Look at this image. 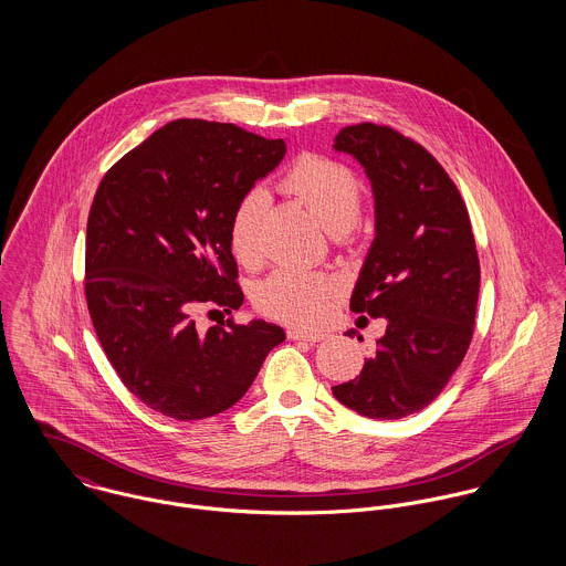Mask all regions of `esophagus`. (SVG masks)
I'll use <instances>...</instances> for the list:
<instances>
[{
  "instance_id": "obj_1",
  "label": "esophagus",
  "mask_w": 566,
  "mask_h": 566,
  "mask_svg": "<svg viewBox=\"0 0 566 566\" xmlns=\"http://www.w3.org/2000/svg\"><path fill=\"white\" fill-rule=\"evenodd\" d=\"M290 339H305V342H323L328 337L326 331H307V328H290L287 331Z\"/></svg>"
}]
</instances>
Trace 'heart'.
I'll use <instances>...</instances> for the list:
<instances>
[{"label": "heart", "mask_w": 566, "mask_h": 566, "mask_svg": "<svg viewBox=\"0 0 566 566\" xmlns=\"http://www.w3.org/2000/svg\"><path fill=\"white\" fill-rule=\"evenodd\" d=\"M281 189L305 202L331 229L335 240H344L361 213V182L357 174L342 163L321 155H303L281 178ZM270 198L261 189H252L235 205L229 220V245L233 256L254 268L263 261L261 224ZM337 294L333 276L283 265L274 270L254 294L256 307L276 321L285 323H316L331 307Z\"/></svg>", "instance_id": "obj_1"}]
</instances>
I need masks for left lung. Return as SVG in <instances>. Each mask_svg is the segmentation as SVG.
Instances as JSON below:
<instances>
[{
  "instance_id": "left-lung-1",
  "label": "left lung",
  "mask_w": 566,
  "mask_h": 566,
  "mask_svg": "<svg viewBox=\"0 0 566 566\" xmlns=\"http://www.w3.org/2000/svg\"><path fill=\"white\" fill-rule=\"evenodd\" d=\"M333 148L364 165L375 193L377 238L350 310L388 326L359 377L331 390L361 416L395 420L431 403L469 350L480 296L475 235L451 176L399 130L346 126Z\"/></svg>"
}]
</instances>
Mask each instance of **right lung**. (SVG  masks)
I'll return each instance as SVG.
<instances>
[{
	"instance_id": "right-lung-1",
	"label": "right lung",
	"mask_w": 566,
	"mask_h": 566,
	"mask_svg": "<svg viewBox=\"0 0 566 566\" xmlns=\"http://www.w3.org/2000/svg\"><path fill=\"white\" fill-rule=\"evenodd\" d=\"M285 157L283 139L235 124L176 119L102 178L86 222L84 294L122 384L150 409L200 420L238 403L285 339L252 321L200 333L198 307L240 310L229 220Z\"/></svg>"
}]
</instances>
